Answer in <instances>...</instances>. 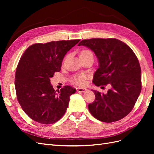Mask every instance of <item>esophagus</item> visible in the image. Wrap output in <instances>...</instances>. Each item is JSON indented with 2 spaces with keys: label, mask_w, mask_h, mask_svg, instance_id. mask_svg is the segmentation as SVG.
I'll list each match as a JSON object with an SVG mask.
<instances>
[{
  "label": "esophagus",
  "mask_w": 154,
  "mask_h": 154,
  "mask_svg": "<svg viewBox=\"0 0 154 154\" xmlns=\"http://www.w3.org/2000/svg\"><path fill=\"white\" fill-rule=\"evenodd\" d=\"M76 89L78 92H85L87 91V88L83 87H76Z\"/></svg>",
  "instance_id": "1"
}]
</instances>
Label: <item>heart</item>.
<instances>
[{"label":"heart","mask_w":154,"mask_h":154,"mask_svg":"<svg viewBox=\"0 0 154 154\" xmlns=\"http://www.w3.org/2000/svg\"><path fill=\"white\" fill-rule=\"evenodd\" d=\"M87 56H93L92 53L90 50L88 49H83L80 53V57H87ZM86 78L85 74H81V75H76L72 77V80L74 83H75L77 85H83L84 84V81Z\"/></svg>","instance_id":"obj_1"}]
</instances>
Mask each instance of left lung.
Returning a JSON list of instances; mask_svg holds the SVG:
<instances>
[{
    "instance_id": "1",
    "label": "left lung",
    "mask_w": 154,
    "mask_h": 154,
    "mask_svg": "<svg viewBox=\"0 0 154 154\" xmlns=\"http://www.w3.org/2000/svg\"><path fill=\"white\" fill-rule=\"evenodd\" d=\"M78 45L91 49L98 59L93 83L110 86L106 94L92 90L95 100L88 105L91 114L106 123L125 118L133 109L141 91V70L136 55L128 45L116 38L83 40Z\"/></svg>"
}]
</instances>
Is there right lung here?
Wrapping results in <instances>:
<instances>
[{
	"mask_svg": "<svg viewBox=\"0 0 154 154\" xmlns=\"http://www.w3.org/2000/svg\"><path fill=\"white\" fill-rule=\"evenodd\" d=\"M80 40L35 44L22 54L15 78L17 98L22 110L32 120L52 124L66 113L70 96L76 89L66 85L57 92L51 85L50 78L60 71L65 55Z\"/></svg>",
	"mask_w": 154,
	"mask_h": 154,
	"instance_id": "1",
	"label": "right lung"
}]
</instances>
